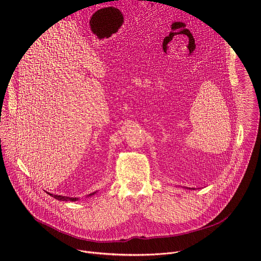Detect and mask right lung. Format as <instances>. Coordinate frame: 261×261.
<instances>
[{
	"label": "right lung",
	"instance_id": "1",
	"mask_svg": "<svg viewBox=\"0 0 261 261\" xmlns=\"http://www.w3.org/2000/svg\"><path fill=\"white\" fill-rule=\"evenodd\" d=\"M95 193V192H94ZM94 193H92V194H90V196L91 195H94ZM49 194V193H48ZM50 196H53V197H55L56 199H58V200H63V201H75L76 200V198H71V197H68V196H62V195H54V194H49Z\"/></svg>",
	"mask_w": 261,
	"mask_h": 261
}]
</instances>
